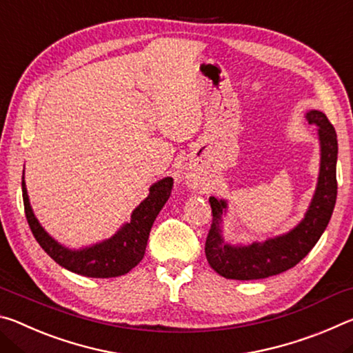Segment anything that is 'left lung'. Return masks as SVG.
Listing matches in <instances>:
<instances>
[{
	"mask_svg": "<svg viewBox=\"0 0 353 353\" xmlns=\"http://www.w3.org/2000/svg\"><path fill=\"white\" fill-rule=\"evenodd\" d=\"M308 123L316 124L321 140V170L318 188L305 218L290 234L250 246H230L223 238L221 223L224 201L210 198L212 225L205 240V256L219 276L235 280H256L277 276L296 266L314 248L324 234L336 202L338 140L332 123L324 113H307Z\"/></svg>",
	"mask_w": 353,
	"mask_h": 353,
	"instance_id": "1",
	"label": "left lung"
}]
</instances>
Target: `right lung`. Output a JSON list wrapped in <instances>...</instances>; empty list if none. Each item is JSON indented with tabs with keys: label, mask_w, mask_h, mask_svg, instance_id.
Here are the masks:
<instances>
[{
	"label": "right lung",
	"mask_w": 353,
	"mask_h": 353,
	"mask_svg": "<svg viewBox=\"0 0 353 353\" xmlns=\"http://www.w3.org/2000/svg\"><path fill=\"white\" fill-rule=\"evenodd\" d=\"M172 183L174 182L171 177H165L163 181L154 183L149 190L148 198L134 210L130 223L124 225L110 240L82 250H70L52 240L34 216L32 208L29 205L25 181H21V190L28 224L41 249L71 272L85 277L109 279L128 274L145 256L149 232H151L155 216L171 196Z\"/></svg>",
	"instance_id": "right-lung-1"
}]
</instances>
